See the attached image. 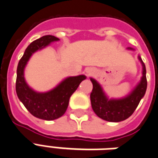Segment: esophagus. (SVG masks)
Here are the masks:
<instances>
[{"label": "esophagus", "mask_w": 158, "mask_h": 158, "mask_svg": "<svg viewBox=\"0 0 158 158\" xmlns=\"http://www.w3.org/2000/svg\"><path fill=\"white\" fill-rule=\"evenodd\" d=\"M86 73H87V75L88 76H91L93 73H94V70L90 69V68H88L87 69H86Z\"/></svg>", "instance_id": "34e87169"}]
</instances>
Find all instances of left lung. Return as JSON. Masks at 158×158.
Here are the masks:
<instances>
[{
    "label": "left lung",
    "instance_id": "obj_1",
    "mask_svg": "<svg viewBox=\"0 0 158 158\" xmlns=\"http://www.w3.org/2000/svg\"><path fill=\"white\" fill-rule=\"evenodd\" d=\"M128 49L133 50L131 48H128ZM138 59L142 65V77L134 89L124 98L109 99L101 85L95 79L90 78L93 84V89L90 94L91 106L99 117L110 122H119L127 120L135 111L145 95L148 87L146 66L140 56H138Z\"/></svg>",
    "mask_w": 158,
    "mask_h": 158
}]
</instances>
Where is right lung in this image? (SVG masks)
Returning <instances> with one entry per match:
<instances>
[{
    "instance_id": "1",
    "label": "right lung",
    "mask_w": 158,
    "mask_h": 158,
    "mask_svg": "<svg viewBox=\"0 0 158 158\" xmlns=\"http://www.w3.org/2000/svg\"><path fill=\"white\" fill-rule=\"evenodd\" d=\"M56 41L59 39L52 35L43 36L33 41L25 50L17 69L16 91L18 99L33 116L45 121L56 120L64 115L69 106L70 96L79 84L86 79L85 75L68 77L48 92H37L27 84L24 69L31 55Z\"/></svg>"
}]
</instances>
